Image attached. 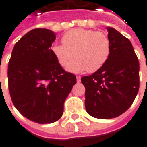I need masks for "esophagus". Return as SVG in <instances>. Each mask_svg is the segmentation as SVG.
Segmentation results:
<instances>
[{"instance_id":"34e87169","label":"esophagus","mask_w":147,"mask_h":147,"mask_svg":"<svg viewBox=\"0 0 147 147\" xmlns=\"http://www.w3.org/2000/svg\"><path fill=\"white\" fill-rule=\"evenodd\" d=\"M76 80H77V82H80V76H76Z\"/></svg>"}]
</instances>
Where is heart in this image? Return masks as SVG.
<instances>
[{
    "instance_id": "obj_1",
    "label": "heart",
    "mask_w": 147,
    "mask_h": 147,
    "mask_svg": "<svg viewBox=\"0 0 147 147\" xmlns=\"http://www.w3.org/2000/svg\"><path fill=\"white\" fill-rule=\"evenodd\" d=\"M63 45L55 44L51 51L61 67H67L71 72L86 71L94 72L108 61L111 53V42L108 34L103 31L92 29H75L62 36Z\"/></svg>"
}]
</instances>
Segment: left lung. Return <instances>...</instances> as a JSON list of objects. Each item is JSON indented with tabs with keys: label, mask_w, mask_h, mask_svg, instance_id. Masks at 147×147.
I'll return each instance as SVG.
<instances>
[{
	"label": "left lung",
	"mask_w": 147,
	"mask_h": 147,
	"mask_svg": "<svg viewBox=\"0 0 147 147\" xmlns=\"http://www.w3.org/2000/svg\"><path fill=\"white\" fill-rule=\"evenodd\" d=\"M111 53L97 71L81 77L86 88L85 105L94 118L110 119L126 112L137 96L139 86V61L128 38L108 27Z\"/></svg>",
	"instance_id": "8db88e82"
}]
</instances>
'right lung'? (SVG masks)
I'll use <instances>...</instances> for the list:
<instances>
[{
  "label": "right lung",
  "instance_id": "right-lung-1",
  "mask_svg": "<svg viewBox=\"0 0 147 147\" xmlns=\"http://www.w3.org/2000/svg\"><path fill=\"white\" fill-rule=\"evenodd\" d=\"M55 34L34 29L16 43L8 64L12 103L24 117L40 124L59 120L64 102L76 83L51 51Z\"/></svg>",
  "mask_w": 147,
  "mask_h": 147
}]
</instances>
